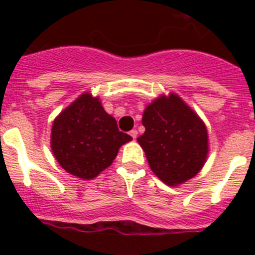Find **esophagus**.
Instances as JSON below:
<instances>
[{"label":"esophagus","mask_w":255,"mask_h":255,"mask_svg":"<svg viewBox=\"0 0 255 255\" xmlns=\"http://www.w3.org/2000/svg\"><path fill=\"white\" fill-rule=\"evenodd\" d=\"M130 135H131L132 139H136V136H138V131H136L135 129H132L131 131H130Z\"/></svg>","instance_id":"esophagus-1"}]
</instances>
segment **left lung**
Listing matches in <instances>:
<instances>
[{"mask_svg": "<svg viewBox=\"0 0 255 255\" xmlns=\"http://www.w3.org/2000/svg\"><path fill=\"white\" fill-rule=\"evenodd\" d=\"M141 123L145 131L136 140L150 170L164 184L180 185L202 170L208 154L207 128L177 94L153 101Z\"/></svg>", "mask_w": 255, "mask_h": 255, "instance_id": "1", "label": "left lung"}]
</instances>
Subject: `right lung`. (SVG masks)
I'll list each match as a JSON object with an SVG mask.
<instances>
[{"instance_id":"right-lung-1","label":"right lung","mask_w":255,"mask_h":255,"mask_svg":"<svg viewBox=\"0 0 255 255\" xmlns=\"http://www.w3.org/2000/svg\"><path fill=\"white\" fill-rule=\"evenodd\" d=\"M131 136L120 131L100 98L83 93L53 121L51 148L60 166L80 179L98 176Z\"/></svg>"}]
</instances>
